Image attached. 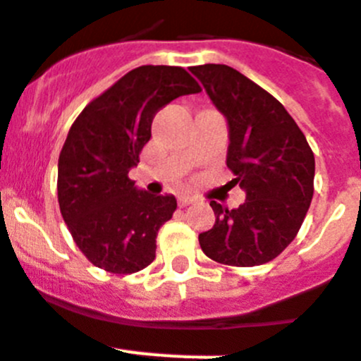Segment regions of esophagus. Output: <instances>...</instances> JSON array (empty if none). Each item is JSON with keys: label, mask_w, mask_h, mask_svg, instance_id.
I'll list each match as a JSON object with an SVG mask.
<instances>
[{"label": "esophagus", "mask_w": 361, "mask_h": 361, "mask_svg": "<svg viewBox=\"0 0 361 361\" xmlns=\"http://www.w3.org/2000/svg\"><path fill=\"white\" fill-rule=\"evenodd\" d=\"M194 202H196V200H194L192 196H180V198H178V205L180 207H187Z\"/></svg>", "instance_id": "esophagus-1"}]
</instances>
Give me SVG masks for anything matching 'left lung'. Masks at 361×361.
<instances>
[{"label":"left lung","mask_w":361,"mask_h":361,"mask_svg":"<svg viewBox=\"0 0 361 361\" xmlns=\"http://www.w3.org/2000/svg\"><path fill=\"white\" fill-rule=\"evenodd\" d=\"M228 125L227 167L245 203L227 209L211 202L216 224L200 234L211 259L255 267L283 252L296 238L314 192V154L274 96L227 65L190 67Z\"/></svg>","instance_id":"obj_1"}]
</instances>
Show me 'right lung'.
Returning <instances> with one entry per match:
<instances>
[{"mask_svg":"<svg viewBox=\"0 0 361 361\" xmlns=\"http://www.w3.org/2000/svg\"><path fill=\"white\" fill-rule=\"evenodd\" d=\"M202 90L181 67L143 65L89 103L72 123L58 161L59 211L92 265L114 274L156 258V236L176 211L172 194H149L128 178L150 140L156 112Z\"/></svg>","mask_w":361,"mask_h":361,"instance_id":"obj_1","label":"right lung"}]
</instances>
